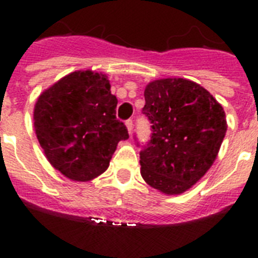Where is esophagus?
<instances>
[{
	"label": "esophagus",
	"instance_id": "obj_1",
	"mask_svg": "<svg viewBox=\"0 0 258 258\" xmlns=\"http://www.w3.org/2000/svg\"><path fill=\"white\" fill-rule=\"evenodd\" d=\"M133 120L131 119H128V120L125 121V127H127V130H128V134L131 135V133H133Z\"/></svg>",
	"mask_w": 258,
	"mask_h": 258
}]
</instances>
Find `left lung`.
<instances>
[{"instance_id":"8db88e82","label":"left lung","mask_w":258,"mask_h":258,"mask_svg":"<svg viewBox=\"0 0 258 258\" xmlns=\"http://www.w3.org/2000/svg\"><path fill=\"white\" fill-rule=\"evenodd\" d=\"M145 100L153 137L141 151V174L151 187L178 196L216 161L228 130L225 111L208 89L180 78L149 83Z\"/></svg>"}]
</instances>
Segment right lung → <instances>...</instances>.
<instances>
[{"label":"right lung","instance_id":"right-lung-1","mask_svg":"<svg viewBox=\"0 0 258 258\" xmlns=\"http://www.w3.org/2000/svg\"><path fill=\"white\" fill-rule=\"evenodd\" d=\"M116 105L107 75L96 71H76L45 89L34 104L33 121L50 165L76 182L103 174L117 143L128 139Z\"/></svg>","mask_w":258,"mask_h":258}]
</instances>
